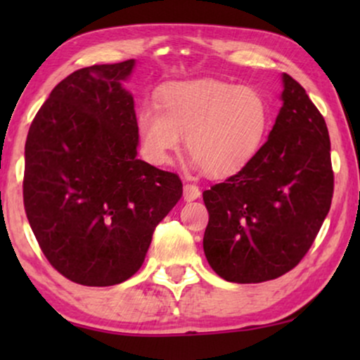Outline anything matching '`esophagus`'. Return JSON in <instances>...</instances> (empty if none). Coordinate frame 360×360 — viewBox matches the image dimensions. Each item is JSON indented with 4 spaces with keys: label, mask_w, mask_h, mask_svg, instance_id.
Wrapping results in <instances>:
<instances>
[{
    "label": "esophagus",
    "mask_w": 360,
    "mask_h": 360,
    "mask_svg": "<svg viewBox=\"0 0 360 360\" xmlns=\"http://www.w3.org/2000/svg\"><path fill=\"white\" fill-rule=\"evenodd\" d=\"M201 191L196 185H191V184H186L184 186V200L185 201H193L196 198H200Z\"/></svg>",
    "instance_id": "34e87169"
}]
</instances>
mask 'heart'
I'll list each match as a JSON object with an SVG mask.
<instances>
[{"mask_svg":"<svg viewBox=\"0 0 360 360\" xmlns=\"http://www.w3.org/2000/svg\"><path fill=\"white\" fill-rule=\"evenodd\" d=\"M270 127V108L252 86L216 80L175 83L165 88L157 108H142L136 131L142 154L150 164H170L185 149L210 176L243 169L262 147Z\"/></svg>","mask_w":360,"mask_h":360,"instance_id":"obj_1","label":"heart"}]
</instances>
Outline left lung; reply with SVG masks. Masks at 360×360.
<instances>
[{
  "mask_svg": "<svg viewBox=\"0 0 360 360\" xmlns=\"http://www.w3.org/2000/svg\"><path fill=\"white\" fill-rule=\"evenodd\" d=\"M282 108L269 139L238 174L203 191L211 269L234 283L292 270L311 248L333 200L326 122L304 88L282 73Z\"/></svg>",
  "mask_w": 360,
  "mask_h": 360,
  "instance_id": "1",
  "label": "left lung"
}]
</instances>
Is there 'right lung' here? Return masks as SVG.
Returning <instances> with one entry per match:
<instances>
[{
	"label": "right lung",
	"instance_id": "1",
	"mask_svg": "<svg viewBox=\"0 0 360 360\" xmlns=\"http://www.w3.org/2000/svg\"><path fill=\"white\" fill-rule=\"evenodd\" d=\"M136 60L73 72L27 132L24 208L52 267L72 282L110 287L144 264L155 226L184 193L175 174L137 159Z\"/></svg>",
	"mask_w": 360,
	"mask_h": 360
}]
</instances>
